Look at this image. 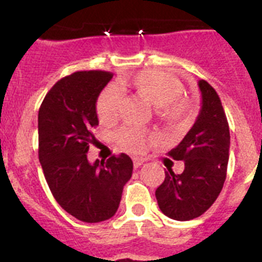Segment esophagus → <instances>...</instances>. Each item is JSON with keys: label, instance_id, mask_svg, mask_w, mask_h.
<instances>
[{"label": "esophagus", "instance_id": "esophagus-1", "mask_svg": "<svg viewBox=\"0 0 262 262\" xmlns=\"http://www.w3.org/2000/svg\"><path fill=\"white\" fill-rule=\"evenodd\" d=\"M143 164H144V159H139V157H135V159H134V166H135V168L142 166Z\"/></svg>", "mask_w": 262, "mask_h": 262}]
</instances>
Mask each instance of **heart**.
<instances>
[{
    "label": "heart",
    "mask_w": 262,
    "mask_h": 262,
    "mask_svg": "<svg viewBox=\"0 0 262 262\" xmlns=\"http://www.w3.org/2000/svg\"><path fill=\"white\" fill-rule=\"evenodd\" d=\"M135 89L136 94L155 106L156 117L168 126L181 127L190 120L193 105L182 94V84L176 76L159 69H145L139 72L129 81L119 80L101 92L97 98V115L102 122H113L119 115L123 92L127 86ZM151 136L142 129L123 127L115 134L118 144L129 152L142 151L144 143Z\"/></svg>",
    "instance_id": "heart-1"
}]
</instances>
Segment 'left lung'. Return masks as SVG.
Wrapping results in <instances>:
<instances>
[{
    "label": "left lung",
    "instance_id": "left-lung-1",
    "mask_svg": "<svg viewBox=\"0 0 262 262\" xmlns=\"http://www.w3.org/2000/svg\"><path fill=\"white\" fill-rule=\"evenodd\" d=\"M198 85L202 94L198 118L182 142L168 152L173 160H184V172L176 174L168 168L155 193L163 214L181 222L211 207L226 181L230 157V127L221 98L207 81Z\"/></svg>",
    "mask_w": 262,
    "mask_h": 262
}]
</instances>
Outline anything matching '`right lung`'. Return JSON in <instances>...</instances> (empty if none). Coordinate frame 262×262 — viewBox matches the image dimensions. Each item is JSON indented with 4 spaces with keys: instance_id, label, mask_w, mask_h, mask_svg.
<instances>
[{
    "instance_id": "obj_1",
    "label": "right lung",
    "mask_w": 262,
    "mask_h": 262,
    "mask_svg": "<svg viewBox=\"0 0 262 262\" xmlns=\"http://www.w3.org/2000/svg\"><path fill=\"white\" fill-rule=\"evenodd\" d=\"M113 78L106 71H81L62 77L46 94L38 114L39 161L50 190L68 214L85 223L110 219L133 176L126 154L88 161L96 102Z\"/></svg>"
}]
</instances>
